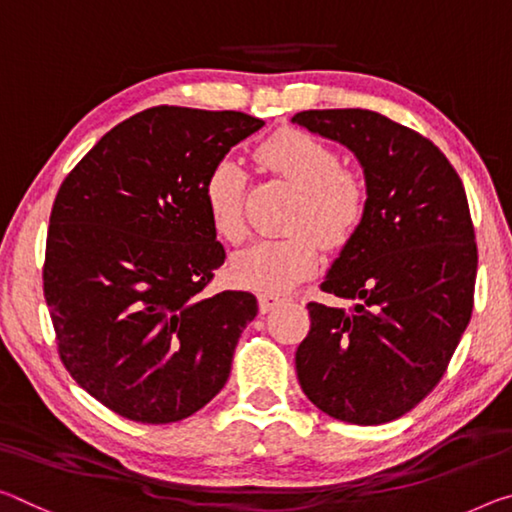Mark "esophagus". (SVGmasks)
Wrapping results in <instances>:
<instances>
[{"instance_id":"obj_1","label":"esophagus","mask_w":512,"mask_h":512,"mask_svg":"<svg viewBox=\"0 0 512 512\" xmlns=\"http://www.w3.org/2000/svg\"><path fill=\"white\" fill-rule=\"evenodd\" d=\"M282 296H278V294H259V312L262 314H266V312H271L273 307H278L280 303H282Z\"/></svg>"}]
</instances>
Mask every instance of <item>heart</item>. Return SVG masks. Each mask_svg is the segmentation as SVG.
<instances>
[{
  "label": "heart",
  "mask_w": 512,
  "mask_h": 512,
  "mask_svg": "<svg viewBox=\"0 0 512 512\" xmlns=\"http://www.w3.org/2000/svg\"><path fill=\"white\" fill-rule=\"evenodd\" d=\"M257 164L294 186L300 200L289 221L287 239L257 241L232 257L230 273L241 287L280 294L319 266L323 248H342L367 212V186L342 170L337 152L300 129H280L255 152ZM243 170L230 159L218 161L202 184V200L212 230L227 243L243 239Z\"/></svg>",
  "instance_id": "b5f03b06"
}]
</instances>
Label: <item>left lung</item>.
I'll use <instances>...</instances> for the list:
<instances>
[{"label":"left lung","mask_w":512,"mask_h":512,"mask_svg":"<svg viewBox=\"0 0 512 512\" xmlns=\"http://www.w3.org/2000/svg\"><path fill=\"white\" fill-rule=\"evenodd\" d=\"M291 123L346 145L367 186L358 232L321 282L355 305H307L298 383L330 417L387 424L440 383L472 316L478 253L465 186L435 143L376 111H300Z\"/></svg>","instance_id":"1"}]
</instances>
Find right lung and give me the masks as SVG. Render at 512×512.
I'll return each instance as SVG.
<instances>
[{
  "instance_id": "obj_1",
  "label": "right lung",
  "mask_w": 512,
  "mask_h": 512,
  "mask_svg": "<svg viewBox=\"0 0 512 512\" xmlns=\"http://www.w3.org/2000/svg\"><path fill=\"white\" fill-rule=\"evenodd\" d=\"M264 120L152 107L123 120L56 193L43 291L70 376L141 424L191 417L230 378L248 291L202 294L225 250L202 184Z\"/></svg>"
}]
</instances>
